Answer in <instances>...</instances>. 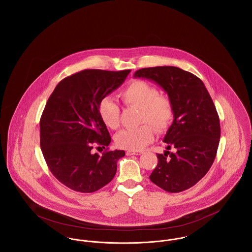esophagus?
<instances>
[{
  "label": "esophagus",
  "mask_w": 252,
  "mask_h": 252,
  "mask_svg": "<svg viewBox=\"0 0 252 252\" xmlns=\"http://www.w3.org/2000/svg\"><path fill=\"white\" fill-rule=\"evenodd\" d=\"M141 154H143L142 151H132V150L126 151V155H127V156H131V155H141Z\"/></svg>",
  "instance_id": "obj_1"
}]
</instances>
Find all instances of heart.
<instances>
[{
	"mask_svg": "<svg viewBox=\"0 0 252 252\" xmlns=\"http://www.w3.org/2000/svg\"><path fill=\"white\" fill-rule=\"evenodd\" d=\"M120 98L125 106L140 109L139 123L144 125L119 132L115 136L118 147L132 151L141 150L153 142L155 128L158 133L162 134L172 126L175 118L174 103L169 96L160 94L155 86L144 80H134L121 92ZM98 111L108 128L117 129L120 126L121 108L112 98H103Z\"/></svg>",
	"mask_w": 252,
	"mask_h": 252,
	"instance_id": "b5f03b06",
	"label": "heart"
}]
</instances>
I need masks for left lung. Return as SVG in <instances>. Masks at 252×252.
I'll list each match as a JSON object with an SVG mask.
<instances>
[{"instance_id": "obj_1", "label": "left lung", "mask_w": 252, "mask_h": 252, "mask_svg": "<svg viewBox=\"0 0 252 252\" xmlns=\"http://www.w3.org/2000/svg\"><path fill=\"white\" fill-rule=\"evenodd\" d=\"M134 77L155 81L175 107L163 142L175 152L157 155L158 165L149 179L166 192L185 191L203 178L216 158L221 130L213 99L200 78L178 67L143 68Z\"/></svg>"}]
</instances>
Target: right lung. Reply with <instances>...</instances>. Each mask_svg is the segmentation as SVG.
Instances as JSON below:
<instances>
[{"mask_svg": "<svg viewBox=\"0 0 252 252\" xmlns=\"http://www.w3.org/2000/svg\"><path fill=\"white\" fill-rule=\"evenodd\" d=\"M130 70H83L62 79L49 97L39 121L40 147L54 177L75 192H94L114 178L123 150L101 120L100 101L117 89ZM94 146L106 150L94 154Z\"/></svg>", "mask_w": 252, "mask_h": 252, "instance_id": "obj_1", "label": "right lung"}]
</instances>
